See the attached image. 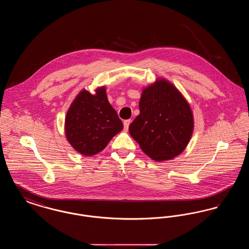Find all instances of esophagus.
Returning <instances> with one entry per match:
<instances>
[{"label":"esophagus","instance_id":"obj_1","mask_svg":"<svg viewBox=\"0 0 249 249\" xmlns=\"http://www.w3.org/2000/svg\"><path fill=\"white\" fill-rule=\"evenodd\" d=\"M130 122H131V120L130 119H126V120H124V122H123V125H124V129L127 130L129 129V126H130Z\"/></svg>","mask_w":249,"mask_h":249}]
</instances>
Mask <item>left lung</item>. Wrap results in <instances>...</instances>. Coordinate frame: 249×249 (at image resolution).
I'll return each mask as SVG.
<instances>
[{
    "label": "left lung",
    "mask_w": 249,
    "mask_h": 249,
    "mask_svg": "<svg viewBox=\"0 0 249 249\" xmlns=\"http://www.w3.org/2000/svg\"><path fill=\"white\" fill-rule=\"evenodd\" d=\"M139 109L129 130L142 151L157 161L182 153L193 131V116L178 89L164 79L157 80L142 90Z\"/></svg>",
    "instance_id": "8db88e82"
}]
</instances>
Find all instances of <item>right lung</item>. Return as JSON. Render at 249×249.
<instances>
[{
  "label": "right lung",
  "mask_w": 249,
  "mask_h": 249,
  "mask_svg": "<svg viewBox=\"0 0 249 249\" xmlns=\"http://www.w3.org/2000/svg\"><path fill=\"white\" fill-rule=\"evenodd\" d=\"M122 129V121L110 106L105 87L97 89L94 95L82 90L72 102L65 119L67 140L85 156L102 151Z\"/></svg>",
  "instance_id": "obj_1"
}]
</instances>
